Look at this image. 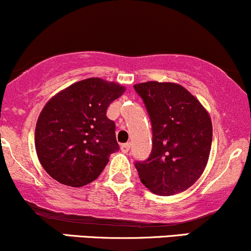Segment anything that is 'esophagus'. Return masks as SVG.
I'll use <instances>...</instances> for the list:
<instances>
[{
  "instance_id": "obj_1",
  "label": "esophagus",
  "mask_w": 251,
  "mask_h": 251,
  "mask_svg": "<svg viewBox=\"0 0 251 251\" xmlns=\"http://www.w3.org/2000/svg\"><path fill=\"white\" fill-rule=\"evenodd\" d=\"M129 148H130V144H129V142H126V144H122V145H121V151H122L123 153H128Z\"/></svg>"
}]
</instances>
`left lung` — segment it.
Listing matches in <instances>:
<instances>
[{
  "instance_id": "left-lung-1",
  "label": "left lung",
  "mask_w": 251,
  "mask_h": 251,
  "mask_svg": "<svg viewBox=\"0 0 251 251\" xmlns=\"http://www.w3.org/2000/svg\"><path fill=\"white\" fill-rule=\"evenodd\" d=\"M134 90L152 125V151L135 161L142 184L170 196L190 188L203 172L212 146V121L200 101L178 83L148 81Z\"/></svg>"
}]
</instances>
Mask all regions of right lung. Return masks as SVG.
<instances>
[{"instance_id": "right-lung-1", "label": "right lung", "mask_w": 251, "mask_h": 251, "mask_svg": "<svg viewBox=\"0 0 251 251\" xmlns=\"http://www.w3.org/2000/svg\"><path fill=\"white\" fill-rule=\"evenodd\" d=\"M126 87L99 77L75 82L50 99L34 133L38 159L57 182L79 188L98 178L120 146L114 121L106 117Z\"/></svg>"}]
</instances>
